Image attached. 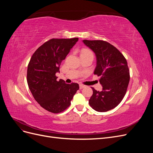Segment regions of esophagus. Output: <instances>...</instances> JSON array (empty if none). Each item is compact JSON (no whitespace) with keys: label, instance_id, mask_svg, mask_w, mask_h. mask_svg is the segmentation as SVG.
<instances>
[{"label":"esophagus","instance_id":"34e87169","mask_svg":"<svg viewBox=\"0 0 153 153\" xmlns=\"http://www.w3.org/2000/svg\"><path fill=\"white\" fill-rule=\"evenodd\" d=\"M79 86H80V89H82L84 87H85V85H82V84H80Z\"/></svg>","mask_w":153,"mask_h":153}]
</instances>
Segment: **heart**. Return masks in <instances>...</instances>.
<instances>
[{
    "label": "heart",
    "mask_w": 153,
    "mask_h": 153,
    "mask_svg": "<svg viewBox=\"0 0 153 153\" xmlns=\"http://www.w3.org/2000/svg\"><path fill=\"white\" fill-rule=\"evenodd\" d=\"M85 54H89V55H93V54H92V52L90 50H88V49L82 50V52H81V55H85Z\"/></svg>",
    "instance_id": "heart-1"
}]
</instances>
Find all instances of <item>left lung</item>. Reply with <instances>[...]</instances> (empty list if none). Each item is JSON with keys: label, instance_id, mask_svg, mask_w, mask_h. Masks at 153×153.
Segmentation results:
<instances>
[{"label": "left lung", "instance_id": "left-lung-1", "mask_svg": "<svg viewBox=\"0 0 153 153\" xmlns=\"http://www.w3.org/2000/svg\"><path fill=\"white\" fill-rule=\"evenodd\" d=\"M92 50L96 57L94 74L100 76L103 89L97 91L92 87L93 94L89 103L100 112L114 108L121 103L126 94L129 82V71L126 59L119 51L106 41L83 40Z\"/></svg>", "mask_w": 153, "mask_h": 153}]
</instances>
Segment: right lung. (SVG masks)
<instances>
[{
  "label": "right lung",
  "instance_id": "add662e5",
  "mask_svg": "<svg viewBox=\"0 0 153 153\" xmlns=\"http://www.w3.org/2000/svg\"><path fill=\"white\" fill-rule=\"evenodd\" d=\"M78 38L51 39L36 50L27 68V84L35 100L43 108L57 114L66 110L79 85L57 80L55 74Z\"/></svg>",
  "mask_w": 153,
  "mask_h": 153
}]
</instances>
